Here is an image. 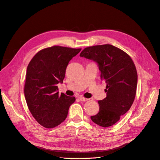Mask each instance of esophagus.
<instances>
[{"label":"esophagus","mask_w":160,"mask_h":160,"mask_svg":"<svg viewBox=\"0 0 160 160\" xmlns=\"http://www.w3.org/2000/svg\"><path fill=\"white\" fill-rule=\"evenodd\" d=\"M78 98L81 101H88L89 99L88 98H83V97H82V96H80Z\"/></svg>","instance_id":"esophagus-1"}]
</instances>
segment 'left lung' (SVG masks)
Masks as SVG:
<instances>
[{
  "label": "left lung",
  "mask_w": 160,
  "mask_h": 160,
  "mask_svg": "<svg viewBox=\"0 0 160 160\" xmlns=\"http://www.w3.org/2000/svg\"><path fill=\"white\" fill-rule=\"evenodd\" d=\"M80 56L98 64L101 79L107 83V97L98 101L99 111L91 119L104 128L112 126L134 101L138 79L135 64L126 52L109 44L87 47Z\"/></svg>",
  "instance_id": "8db88e82"
}]
</instances>
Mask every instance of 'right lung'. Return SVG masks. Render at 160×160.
<instances>
[{
  "instance_id": "add662e5",
  "label": "right lung",
  "mask_w": 160,
  "mask_h": 160,
  "mask_svg": "<svg viewBox=\"0 0 160 160\" xmlns=\"http://www.w3.org/2000/svg\"><path fill=\"white\" fill-rule=\"evenodd\" d=\"M80 50L59 46L47 48L38 52L27 66L25 98L32 116L43 127L61 124L75 102V97L59 94L57 84L63 82L69 62Z\"/></svg>"
}]
</instances>
